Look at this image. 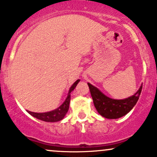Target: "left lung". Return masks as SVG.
<instances>
[{
    "mask_svg": "<svg viewBox=\"0 0 157 157\" xmlns=\"http://www.w3.org/2000/svg\"><path fill=\"white\" fill-rule=\"evenodd\" d=\"M88 86L97 111L102 117L108 119H118L127 114L136 105L142 90V86H141L132 96L117 100L104 95L98 88L90 83Z\"/></svg>",
    "mask_w": 157,
    "mask_h": 157,
    "instance_id": "obj_1",
    "label": "left lung"
}]
</instances>
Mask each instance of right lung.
<instances>
[{"label":"right lung","mask_w":157,"mask_h":157,"mask_svg":"<svg viewBox=\"0 0 157 157\" xmlns=\"http://www.w3.org/2000/svg\"><path fill=\"white\" fill-rule=\"evenodd\" d=\"M80 81V80H77V81H75V83H74L73 85L71 86L65 101L63 102V104L58 108L52 110V111L45 112V113H34V112L29 111V110H27V112L29 113H30L31 116H33L34 117L38 119V120H43V121L51 122V123L60 121V120H62V119L65 117V114L67 113V110H68L69 105H70L71 101V92L75 89L77 83Z\"/></svg>","instance_id":"1"}]
</instances>
